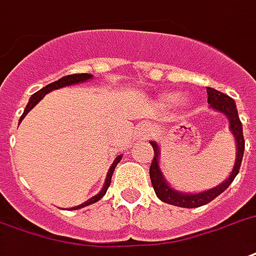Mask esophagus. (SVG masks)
I'll use <instances>...</instances> for the list:
<instances>
[{"label": "esophagus", "mask_w": 256, "mask_h": 256, "mask_svg": "<svg viewBox=\"0 0 256 256\" xmlns=\"http://www.w3.org/2000/svg\"><path fill=\"white\" fill-rule=\"evenodd\" d=\"M138 133L142 138H148L149 136H152L153 133V128L150 124H148V123H142V124H140V128H138Z\"/></svg>", "instance_id": "34e87169"}]
</instances>
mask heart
Listing matches in <instances>:
<instances>
[{
  "label": "heart",
  "mask_w": 256,
  "mask_h": 256,
  "mask_svg": "<svg viewBox=\"0 0 256 256\" xmlns=\"http://www.w3.org/2000/svg\"><path fill=\"white\" fill-rule=\"evenodd\" d=\"M179 100H180V94H178V92H166L162 96V102L166 106H174Z\"/></svg>",
  "instance_id": "obj_1"
}]
</instances>
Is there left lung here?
<instances>
[{
  "label": "left lung",
  "instance_id": "obj_1",
  "mask_svg": "<svg viewBox=\"0 0 256 256\" xmlns=\"http://www.w3.org/2000/svg\"><path fill=\"white\" fill-rule=\"evenodd\" d=\"M208 90V103L210 104V108L216 110L217 112L224 114L228 118L229 122V130L234 134V142H236V160H234V168L229 176L225 179L222 183H220L218 186L213 187L210 190L202 191V192H182L170 186V183L162 175V170H160V164H158V158H160V146L157 142L150 141V145L154 149V157H153L152 164L149 168V175H150V180H152V186L154 188L156 196L158 200H162L166 204L170 205L179 206V208H200L206 204H209L210 200H213L216 196H218L221 192H224L230 183L234 182L236 175L239 174L240 166H242V160H243L244 153V137H243V128H242V122L239 119V114L236 108V103L232 98H229L228 94L218 92V90H213V88H206Z\"/></svg>",
  "mask_w": 256,
  "mask_h": 256
}]
</instances>
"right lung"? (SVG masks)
<instances>
[{
    "label": "right lung",
    "mask_w": 256,
    "mask_h": 256,
    "mask_svg": "<svg viewBox=\"0 0 256 256\" xmlns=\"http://www.w3.org/2000/svg\"><path fill=\"white\" fill-rule=\"evenodd\" d=\"M94 76L90 74V73H78V74H69V76H65V77H62V78H60L58 81H54V82H51V84L46 85V86H43L40 90H38V92H35V94H32L31 98H30V102H28L27 107H26V110H24V112H22V118H20V120L18 122H22V119L26 118V115H27L30 111H31L35 106H36L39 102H40L44 96H46L48 92H51V90H60V88H64V86H69V85H76V84H81V82H85V81L90 80ZM122 160V154L120 156H118L115 160H114V162L111 164V166H110L108 170V174H107V178H106V182H104V186L103 188L100 190L99 194H96V196H94L92 198H90L88 200H85L84 204H81V205L78 206H74V208H70V210H77V209H81V208H85V206L88 205H92V204H94V202H98V200H100V198H103L104 194L107 192V188L110 187V183H111V178H112V174H114V170H115V166H116V164H118L119 162Z\"/></svg>",
    "instance_id": "1"
}]
</instances>
